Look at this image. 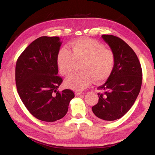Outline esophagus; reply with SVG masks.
<instances>
[{"instance_id": "esophagus-1", "label": "esophagus", "mask_w": 155, "mask_h": 155, "mask_svg": "<svg viewBox=\"0 0 155 155\" xmlns=\"http://www.w3.org/2000/svg\"><path fill=\"white\" fill-rule=\"evenodd\" d=\"M83 94V93L81 92V91H75V93H74L76 96H79V95H81V94Z\"/></svg>"}]
</instances>
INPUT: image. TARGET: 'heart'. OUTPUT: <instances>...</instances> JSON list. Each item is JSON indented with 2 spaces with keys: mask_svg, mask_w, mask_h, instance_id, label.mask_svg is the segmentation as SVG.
<instances>
[{
  "mask_svg": "<svg viewBox=\"0 0 155 155\" xmlns=\"http://www.w3.org/2000/svg\"><path fill=\"white\" fill-rule=\"evenodd\" d=\"M70 51L60 49L57 54V65L61 74L68 75L74 69L75 61H82L81 70L65 79L68 87L81 91L92 82L101 83L111 74L115 65V56L111 50L98 41L89 39H78L70 45Z\"/></svg>",
  "mask_w": 155,
  "mask_h": 155,
  "instance_id": "obj_1",
  "label": "heart"
}]
</instances>
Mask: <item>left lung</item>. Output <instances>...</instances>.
<instances>
[{
  "mask_svg": "<svg viewBox=\"0 0 155 155\" xmlns=\"http://www.w3.org/2000/svg\"><path fill=\"white\" fill-rule=\"evenodd\" d=\"M115 56V65L106 83L99 86L98 102L92 107L94 117L103 121L120 119L129 111L140 93L142 70L137 54L124 40L103 35Z\"/></svg>",
  "mask_w": 155,
  "mask_h": 155,
  "instance_id": "1",
  "label": "left lung"
}]
</instances>
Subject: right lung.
<instances>
[{"label": "right lung", "instance_id": "right-lung-1", "mask_svg": "<svg viewBox=\"0 0 155 155\" xmlns=\"http://www.w3.org/2000/svg\"><path fill=\"white\" fill-rule=\"evenodd\" d=\"M61 45L59 37H40L25 48L15 65L20 98L28 111L41 121L55 122L64 117L74 97L68 89L57 91L63 82L57 61Z\"/></svg>", "mask_w": 155, "mask_h": 155}]
</instances>
